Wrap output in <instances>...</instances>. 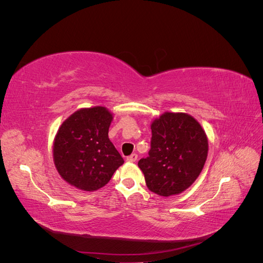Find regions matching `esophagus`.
Returning <instances> with one entry per match:
<instances>
[{"mask_svg": "<svg viewBox=\"0 0 263 263\" xmlns=\"http://www.w3.org/2000/svg\"><path fill=\"white\" fill-rule=\"evenodd\" d=\"M126 160L128 161V162H136L137 161V155L136 154H133V155L127 157Z\"/></svg>", "mask_w": 263, "mask_h": 263, "instance_id": "obj_1", "label": "esophagus"}]
</instances>
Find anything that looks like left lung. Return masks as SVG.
<instances>
[{"mask_svg": "<svg viewBox=\"0 0 263 263\" xmlns=\"http://www.w3.org/2000/svg\"><path fill=\"white\" fill-rule=\"evenodd\" d=\"M151 149L138 166L147 187L160 196L184 192L202 172L209 154L208 135L186 113L164 112L151 122Z\"/></svg>", "mask_w": 263, "mask_h": 263, "instance_id": "left-lung-1", "label": "left lung"}]
</instances>
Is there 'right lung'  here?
<instances>
[{"instance_id":"right-lung-1","label":"right lung","mask_w":263,"mask_h":263,"mask_svg":"<svg viewBox=\"0 0 263 263\" xmlns=\"http://www.w3.org/2000/svg\"><path fill=\"white\" fill-rule=\"evenodd\" d=\"M113 117L104 106L84 107L71 114L59 127L53 139V163L70 185L93 192L107 184L124 163L108 138Z\"/></svg>"}]
</instances>
